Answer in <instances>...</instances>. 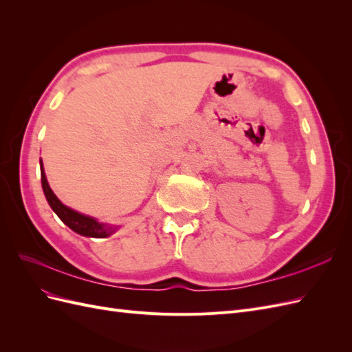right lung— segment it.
<instances>
[{"label": "right lung", "mask_w": 352, "mask_h": 352, "mask_svg": "<svg viewBox=\"0 0 352 352\" xmlns=\"http://www.w3.org/2000/svg\"><path fill=\"white\" fill-rule=\"evenodd\" d=\"M39 164H41L42 189H44V194H45L48 204L52 208V211H54L56 214L60 217V220L65 223L66 226H69L73 232H76V233H79V235L87 236V238H107V236L113 235V233L120 228V226H114V225H107V223H101L97 219L87 216V214H82V212L63 204V202L56 197V194L52 192V189L48 185L42 160L39 162Z\"/></svg>", "instance_id": "obj_1"}]
</instances>
